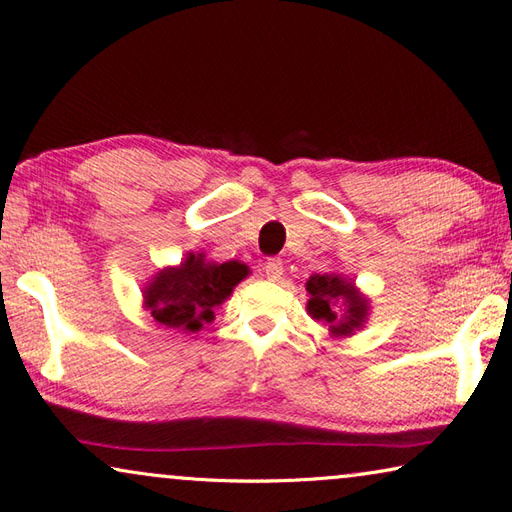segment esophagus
<instances>
[{
	"instance_id": "esophagus-1",
	"label": "esophagus",
	"mask_w": 512,
	"mask_h": 512,
	"mask_svg": "<svg viewBox=\"0 0 512 512\" xmlns=\"http://www.w3.org/2000/svg\"><path fill=\"white\" fill-rule=\"evenodd\" d=\"M264 273L270 281H279L281 275H284V262H281V259H268L264 266Z\"/></svg>"
}]
</instances>
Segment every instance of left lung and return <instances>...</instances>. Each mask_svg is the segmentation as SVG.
Returning a JSON list of instances; mask_svg holds the SVG:
<instances>
[{
    "instance_id": "left-lung-1",
    "label": "left lung",
    "mask_w": 512,
    "mask_h": 512,
    "mask_svg": "<svg viewBox=\"0 0 512 512\" xmlns=\"http://www.w3.org/2000/svg\"><path fill=\"white\" fill-rule=\"evenodd\" d=\"M306 290L310 295L308 314L328 325L332 336H350L365 325L369 299L356 290L354 281L334 273L312 275Z\"/></svg>"
}]
</instances>
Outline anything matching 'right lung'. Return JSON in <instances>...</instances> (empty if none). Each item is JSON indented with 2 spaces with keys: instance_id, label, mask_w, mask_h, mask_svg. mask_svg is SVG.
I'll use <instances>...</instances> for the list:
<instances>
[{
  "instance_id": "1",
  "label": "right lung",
  "mask_w": 512,
  "mask_h": 512,
  "mask_svg": "<svg viewBox=\"0 0 512 512\" xmlns=\"http://www.w3.org/2000/svg\"><path fill=\"white\" fill-rule=\"evenodd\" d=\"M248 266L239 262H206L204 255L189 253L180 266L162 268L143 290L145 308L167 330L198 332L211 323L215 312L246 279Z\"/></svg>"
}]
</instances>
